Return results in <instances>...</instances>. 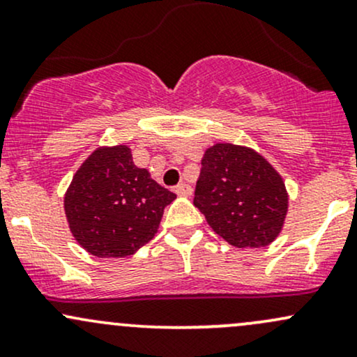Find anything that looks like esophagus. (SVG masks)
I'll return each mask as SVG.
<instances>
[{
	"label": "esophagus",
	"mask_w": 357,
	"mask_h": 357,
	"mask_svg": "<svg viewBox=\"0 0 357 357\" xmlns=\"http://www.w3.org/2000/svg\"><path fill=\"white\" fill-rule=\"evenodd\" d=\"M174 191H176V195H178V196H190L192 192L191 186H190V184H186V183H179L178 186L174 188Z\"/></svg>",
	"instance_id": "34e87169"
}]
</instances>
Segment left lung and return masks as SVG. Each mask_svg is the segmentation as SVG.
I'll return each mask as SVG.
<instances>
[{"mask_svg":"<svg viewBox=\"0 0 357 357\" xmlns=\"http://www.w3.org/2000/svg\"><path fill=\"white\" fill-rule=\"evenodd\" d=\"M192 203L225 241L258 248L280 233L289 198L282 178L260 154L216 144L203 155Z\"/></svg>","mask_w":357,"mask_h":357,"instance_id":"8db88e82","label":"left lung"}]
</instances>
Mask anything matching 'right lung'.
I'll return each mask as SVG.
<instances>
[{"label":"right lung","mask_w":357,"mask_h":357,"mask_svg":"<svg viewBox=\"0 0 357 357\" xmlns=\"http://www.w3.org/2000/svg\"><path fill=\"white\" fill-rule=\"evenodd\" d=\"M174 199V192L134 165L129 147H102L73 176L65 215L89 253L119 258L153 240L165 208Z\"/></svg>","instance_id":"1"}]
</instances>
